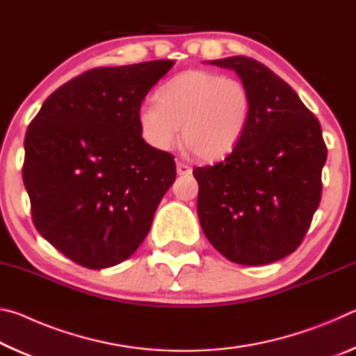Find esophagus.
<instances>
[{
    "mask_svg": "<svg viewBox=\"0 0 356 356\" xmlns=\"http://www.w3.org/2000/svg\"><path fill=\"white\" fill-rule=\"evenodd\" d=\"M176 170H177V174H190L191 172V168L188 165L182 163V161H177Z\"/></svg>",
    "mask_w": 356,
    "mask_h": 356,
    "instance_id": "1",
    "label": "esophagus"
}]
</instances>
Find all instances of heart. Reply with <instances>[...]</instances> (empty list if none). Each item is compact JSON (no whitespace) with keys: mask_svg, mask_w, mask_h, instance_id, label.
Listing matches in <instances>:
<instances>
[{"mask_svg":"<svg viewBox=\"0 0 356 356\" xmlns=\"http://www.w3.org/2000/svg\"><path fill=\"white\" fill-rule=\"evenodd\" d=\"M252 110L250 89L238 78L210 70H185L156 91V102L140 105L136 122L150 147L170 150L182 140L204 161L220 160L236 149Z\"/></svg>","mask_w":356,"mask_h":356,"instance_id":"1","label":"heart"}]
</instances>
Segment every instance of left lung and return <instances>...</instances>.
Returning a JSON list of instances; mask_svg holds the SVG:
<instances>
[{
	"instance_id": "1",
	"label": "left lung",
	"mask_w": 356,
	"mask_h": 356,
	"mask_svg": "<svg viewBox=\"0 0 356 356\" xmlns=\"http://www.w3.org/2000/svg\"><path fill=\"white\" fill-rule=\"evenodd\" d=\"M250 89L251 118L225 160L196 168L197 216L215 250L242 265H264L298 248L322 196L327 146L317 118L289 84L246 56L209 61Z\"/></svg>"
}]
</instances>
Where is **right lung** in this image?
<instances>
[{"label":"right lung","mask_w":356,"mask_h":356,"mask_svg":"<svg viewBox=\"0 0 356 356\" xmlns=\"http://www.w3.org/2000/svg\"><path fill=\"white\" fill-rule=\"evenodd\" d=\"M170 59L99 67L58 88L29 124L23 182L34 226L83 267L129 259L176 180L174 156L140 135L136 111Z\"/></svg>","instance_id":"1"}]
</instances>
